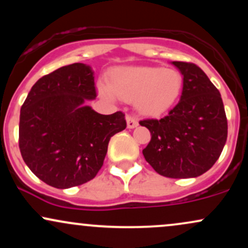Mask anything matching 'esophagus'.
Wrapping results in <instances>:
<instances>
[{
    "label": "esophagus",
    "instance_id": "obj_1",
    "mask_svg": "<svg viewBox=\"0 0 248 248\" xmlns=\"http://www.w3.org/2000/svg\"><path fill=\"white\" fill-rule=\"evenodd\" d=\"M138 120L134 115H127V127L128 128H135L138 126Z\"/></svg>",
    "mask_w": 248,
    "mask_h": 248
}]
</instances>
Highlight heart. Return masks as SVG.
<instances>
[{"label": "heart", "mask_w": 248, "mask_h": 248, "mask_svg": "<svg viewBox=\"0 0 248 248\" xmlns=\"http://www.w3.org/2000/svg\"><path fill=\"white\" fill-rule=\"evenodd\" d=\"M109 86L119 98L136 99V107L143 114L161 115L177 101L183 87V78L178 71L172 69L119 67L110 75Z\"/></svg>", "instance_id": "obj_1"}]
</instances>
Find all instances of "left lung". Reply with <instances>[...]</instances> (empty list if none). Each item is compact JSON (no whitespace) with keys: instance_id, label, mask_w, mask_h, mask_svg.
I'll return each instance as SVG.
<instances>
[{"instance_id":"obj_1","label":"left lung","mask_w":248,"mask_h":248,"mask_svg":"<svg viewBox=\"0 0 248 248\" xmlns=\"http://www.w3.org/2000/svg\"><path fill=\"white\" fill-rule=\"evenodd\" d=\"M183 75L181 100L162 119L141 120L150 142L142 150L156 172L169 178L203 175L220 156L227 139L221 95L193 62H172Z\"/></svg>"}]
</instances>
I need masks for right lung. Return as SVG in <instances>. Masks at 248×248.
I'll use <instances>...</instances> for the list:
<instances>
[{"mask_svg": "<svg viewBox=\"0 0 248 248\" xmlns=\"http://www.w3.org/2000/svg\"><path fill=\"white\" fill-rule=\"evenodd\" d=\"M95 96L92 70L81 62L59 67L31 87L19 114L18 146L44 183L67 189L94 178L110 138L127 127L120 110L102 115L84 106Z\"/></svg>", "mask_w": 248, "mask_h": 248, "instance_id": "add662e5", "label": "right lung"}]
</instances>
